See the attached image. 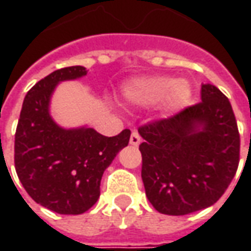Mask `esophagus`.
<instances>
[{"mask_svg":"<svg viewBox=\"0 0 251 251\" xmlns=\"http://www.w3.org/2000/svg\"><path fill=\"white\" fill-rule=\"evenodd\" d=\"M130 144L131 145H134V147H138L141 144V137L140 134H138V131L134 130L131 132V137H130Z\"/></svg>","mask_w":251,"mask_h":251,"instance_id":"34e87169","label":"esophagus"}]
</instances>
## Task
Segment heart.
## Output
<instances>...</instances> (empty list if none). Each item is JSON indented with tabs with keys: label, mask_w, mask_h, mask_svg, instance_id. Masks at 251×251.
I'll return each mask as SVG.
<instances>
[{
	"label": "heart",
	"mask_w": 251,
	"mask_h": 251,
	"mask_svg": "<svg viewBox=\"0 0 251 251\" xmlns=\"http://www.w3.org/2000/svg\"><path fill=\"white\" fill-rule=\"evenodd\" d=\"M124 96L132 103L153 106L163 101L170 111L186 106L191 98V88L186 82H175L168 76L137 79L124 86Z\"/></svg>",
	"instance_id": "obj_1"
}]
</instances>
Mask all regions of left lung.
Returning a JSON list of instances; mask_svg holds the SVG:
<instances>
[{"mask_svg":"<svg viewBox=\"0 0 251 251\" xmlns=\"http://www.w3.org/2000/svg\"><path fill=\"white\" fill-rule=\"evenodd\" d=\"M141 176L153 208L186 215L215 204L236 175L240 135L230 101L214 85L201 101L138 128Z\"/></svg>","mask_w":251,"mask_h":251,"instance_id":"obj_1","label":"left lung"}]
</instances>
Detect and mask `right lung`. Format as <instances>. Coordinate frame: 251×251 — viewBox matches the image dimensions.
Listing matches in <instances>:
<instances>
[{
    "label": "right lung",
    "mask_w": 251,
    "mask_h": 251,
    "mask_svg": "<svg viewBox=\"0 0 251 251\" xmlns=\"http://www.w3.org/2000/svg\"><path fill=\"white\" fill-rule=\"evenodd\" d=\"M74 65L40 79L25 96L15 134V169L26 193L57 214H83L100 196L103 172L128 145L131 131L104 137L88 128L65 130L49 106L57 83L86 75Z\"/></svg>",
    "instance_id": "right-lung-1"
}]
</instances>
